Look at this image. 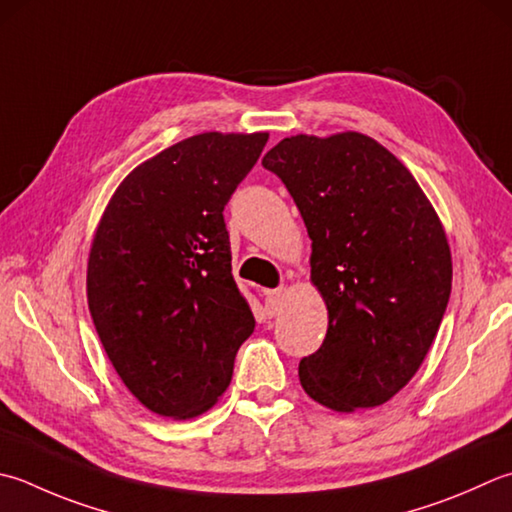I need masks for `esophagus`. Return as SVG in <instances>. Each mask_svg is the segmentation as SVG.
<instances>
[{
    "instance_id": "obj_1",
    "label": "esophagus",
    "mask_w": 512,
    "mask_h": 512,
    "mask_svg": "<svg viewBox=\"0 0 512 512\" xmlns=\"http://www.w3.org/2000/svg\"><path fill=\"white\" fill-rule=\"evenodd\" d=\"M282 295H284L282 288L266 290V310H268L270 317L277 315L279 308H282Z\"/></svg>"
}]
</instances>
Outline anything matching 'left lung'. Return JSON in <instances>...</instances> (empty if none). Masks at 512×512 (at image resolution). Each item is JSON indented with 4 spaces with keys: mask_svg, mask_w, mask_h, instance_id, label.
<instances>
[{
    "mask_svg": "<svg viewBox=\"0 0 512 512\" xmlns=\"http://www.w3.org/2000/svg\"><path fill=\"white\" fill-rule=\"evenodd\" d=\"M262 164L302 213L328 308L326 339L299 362V382L339 413L388 402L422 366L448 306L453 262L439 217L406 166L362 133L286 137Z\"/></svg>",
    "mask_w": 512,
    "mask_h": 512,
    "instance_id": "1",
    "label": "left lung"
}]
</instances>
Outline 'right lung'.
Here are the masks:
<instances>
[{
  "instance_id": "1",
  "label": "right lung",
  "mask_w": 512,
  "mask_h": 512,
  "mask_svg": "<svg viewBox=\"0 0 512 512\" xmlns=\"http://www.w3.org/2000/svg\"><path fill=\"white\" fill-rule=\"evenodd\" d=\"M268 133L188 137L130 173L88 257V308L126 388L162 417L217 402L255 330L230 266L224 208Z\"/></svg>"
}]
</instances>
